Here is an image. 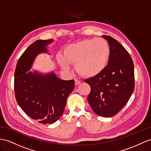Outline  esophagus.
<instances>
[{
  "mask_svg": "<svg viewBox=\"0 0 151 151\" xmlns=\"http://www.w3.org/2000/svg\"><path fill=\"white\" fill-rule=\"evenodd\" d=\"M75 82L76 86H77V85H79L81 83V81L78 79H75Z\"/></svg>",
  "mask_w": 151,
  "mask_h": 151,
  "instance_id": "obj_1",
  "label": "esophagus"
}]
</instances>
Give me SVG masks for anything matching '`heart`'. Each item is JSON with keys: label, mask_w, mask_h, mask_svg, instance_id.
<instances>
[{"label": "heart", "mask_w": 151, "mask_h": 151, "mask_svg": "<svg viewBox=\"0 0 151 151\" xmlns=\"http://www.w3.org/2000/svg\"><path fill=\"white\" fill-rule=\"evenodd\" d=\"M110 54V46L105 40L87 39L67 46L64 55H58V61L65 69H69L70 64H74L81 76L92 77L106 68Z\"/></svg>", "instance_id": "heart-1"}]
</instances>
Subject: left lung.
I'll list each match as a JSON object with an SVG mask.
<instances>
[{"label": "left lung", "instance_id": "8db88e82", "mask_svg": "<svg viewBox=\"0 0 151 151\" xmlns=\"http://www.w3.org/2000/svg\"><path fill=\"white\" fill-rule=\"evenodd\" d=\"M110 54L108 65L99 75L84 80L90 85L88 102L94 112L104 117H112L124 106L134 88L133 62L125 48L109 36Z\"/></svg>", "mask_w": 151, "mask_h": 151}]
</instances>
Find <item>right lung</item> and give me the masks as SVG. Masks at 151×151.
<instances>
[{
    "label": "right lung",
    "mask_w": 151,
    "mask_h": 151,
    "mask_svg": "<svg viewBox=\"0 0 151 151\" xmlns=\"http://www.w3.org/2000/svg\"><path fill=\"white\" fill-rule=\"evenodd\" d=\"M51 41L39 40L30 45L19 58L14 72V89L18 105L30 118L43 124L60 118L75 87L74 80H60L53 73L46 75L27 73L36 56L46 52V46Z\"/></svg>",
    "instance_id": "1"
}]
</instances>
